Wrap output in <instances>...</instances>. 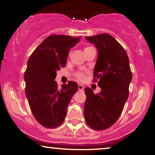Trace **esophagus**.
<instances>
[{
    "instance_id": "obj_1",
    "label": "esophagus",
    "mask_w": 155,
    "mask_h": 155,
    "mask_svg": "<svg viewBox=\"0 0 155 155\" xmlns=\"http://www.w3.org/2000/svg\"><path fill=\"white\" fill-rule=\"evenodd\" d=\"M84 87L82 84H79V85H78V90H79V91H82L84 90Z\"/></svg>"
}]
</instances>
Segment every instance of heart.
I'll return each instance as SVG.
<instances>
[{"instance_id": "1", "label": "heart", "mask_w": 155, "mask_h": 155, "mask_svg": "<svg viewBox=\"0 0 155 155\" xmlns=\"http://www.w3.org/2000/svg\"><path fill=\"white\" fill-rule=\"evenodd\" d=\"M91 48H93V47H86V48L84 49V51L87 50V49H91ZM76 77H77L78 79L83 80L84 79V77H85V76H84V74L83 73H81V72H79V73L76 74Z\"/></svg>"}]
</instances>
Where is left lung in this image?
I'll use <instances>...</instances> for the list:
<instances>
[{
	"instance_id": "8db88e82",
	"label": "left lung",
	"mask_w": 155,
	"mask_h": 155,
	"mask_svg": "<svg viewBox=\"0 0 155 155\" xmlns=\"http://www.w3.org/2000/svg\"><path fill=\"white\" fill-rule=\"evenodd\" d=\"M86 39L98 49L93 81H98L101 91L95 94L91 88H84V118L92 129L103 130L112 126L123 112L132 72L126 51L113 36L103 33Z\"/></svg>"
}]
</instances>
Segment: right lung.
<instances>
[{"label":"right lung","instance_id":"1","mask_svg":"<svg viewBox=\"0 0 155 155\" xmlns=\"http://www.w3.org/2000/svg\"><path fill=\"white\" fill-rule=\"evenodd\" d=\"M81 38L51 35L29 57L24 74L25 94L36 120L47 128L62 124L71 97L78 89L74 81L59 88L54 81L57 70L64 67L69 49Z\"/></svg>","mask_w":155,"mask_h":155}]
</instances>
